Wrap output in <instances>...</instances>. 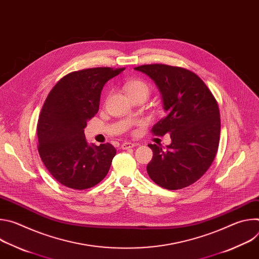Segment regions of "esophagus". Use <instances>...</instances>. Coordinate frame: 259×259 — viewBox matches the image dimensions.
<instances>
[{"label": "esophagus", "instance_id": "1", "mask_svg": "<svg viewBox=\"0 0 259 259\" xmlns=\"http://www.w3.org/2000/svg\"><path fill=\"white\" fill-rule=\"evenodd\" d=\"M136 145V143H134V142H129V141H125V142H123L122 144H121V147L123 150H129V149H131V147H134Z\"/></svg>", "mask_w": 259, "mask_h": 259}]
</instances>
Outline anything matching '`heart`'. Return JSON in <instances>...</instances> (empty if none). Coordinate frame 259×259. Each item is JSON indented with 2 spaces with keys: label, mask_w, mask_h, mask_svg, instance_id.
<instances>
[{
  "label": "heart",
  "mask_w": 259,
  "mask_h": 259,
  "mask_svg": "<svg viewBox=\"0 0 259 259\" xmlns=\"http://www.w3.org/2000/svg\"><path fill=\"white\" fill-rule=\"evenodd\" d=\"M124 88L130 98L138 95L144 96L145 98H147V96L150 95V92H151V88L149 85H147V83L138 79L128 81L127 83H125Z\"/></svg>",
  "instance_id": "obj_1"
}]
</instances>
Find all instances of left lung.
<instances>
[{
    "label": "left lung",
    "mask_w": 259,
    "mask_h": 259,
    "mask_svg": "<svg viewBox=\"0 0 259 259\" xmlns=\"http://www.w3.org/2000/svg\"><path fill=\"white\" fill-rule=\"evenodd\" d=\"M134 69L158 86L166 116L152 129L170 134L171 143L149 144L153 159L146 171L158 186L174 191L200 179L211 166L219 144L220 115L217 101L195 72L166 64H144Z\"/></svg>",
    "instance_id": "obj_1"
}]
</instances>
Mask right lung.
I'll return each instance as SVG.
<instances>
[{"mask_svg": "<svg viewBox=\"0 0 259 259\" xmlns=\"http://www.w3.org/2000/svg\"><path fill=\"white\" fill-rule=\"evenodd\" d=\"M125 68L94 67L72 71L48 94L36 125L38 151L49 173L64 187L86 190L107 174L116 149L89 144L84 129L99 109L104 84Z\"/></svg>", "mask_w": 259, "mask_h": 259, "instance_id": "1", "label": "right lung"}]
</instances>
